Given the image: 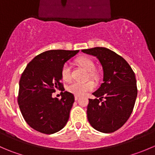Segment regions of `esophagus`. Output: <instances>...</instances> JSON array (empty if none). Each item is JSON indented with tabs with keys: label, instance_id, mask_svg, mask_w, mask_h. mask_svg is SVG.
Listing matches in <instances>:
<instances>
[{
	"label": "esophagus",
	"instance_id": "34e87169",
	"mask_svg": "<svg viewBox=\"0 0 155 155\" xmlns=\"http://www.w3.org/2000/svg\"><path fill=\"white\" fill-rule=\"evenodd\" d=\"M79 98V95H75V100H78Z\"/></svg>",
	"mask_w": 155,
	"mask_h": 155
}]
</instances>
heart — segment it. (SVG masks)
Segmentation results:
<instances>
[{"label":"heart","instance_id":"obj_1","mask_svg":"<svg viewBox=\"0 0 155 155\" xmlns=\"http://www.w3.org/2000/svg\"><path fill=\"white\" fill-rule=\"evenodd\" d=\"M76 63L83 67L85 70L88 71V74L90 76H95V73L93 71L94 69V63L92 60L87 57H82L76 60ZM61 79L64 82H69L71 79V67L68 63H66L63 65L61 70ZM94 83L91 81H86V82H74L70 84L67 87V91L70 93L76 94V95H83L88 91H91L94 88Z\"/></svg>","mask_w":155,"mask_h":155}]
</instances>
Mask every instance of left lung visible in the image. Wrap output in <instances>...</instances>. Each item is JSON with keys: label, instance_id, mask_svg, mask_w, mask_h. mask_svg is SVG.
<instances>
[{"label": "left lung", "instance_id": "8db88e82", "mask_svg": "<svg viewBox=\"0 0 155 155\" xmlns=\"http://www.w3.org/2000/svg\"><path fill=\"white\" fill-rule=\"evenodd\" d=\"M93 55L103 67L104 82L88 99L87 117L94 130L104 133L117 131L128 120L137 97L135 73L121 56L106 48L82 50Z\"/></svg>", "mask_w": 155, "mask_h": 155}]
</instances>
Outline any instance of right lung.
Segmentation results:
<instances>
[{
	"instance_id": "right-lung-1",
	"label": "right lung",
	"mask_w": 155,
	"mask_h": 155,
	"mask_svg": "<svg viewBox=\"0 0 155 155\" xmlns=\"http://www.w3.org/2000/svg\"><path fill=\"white\" fill-rule=\"evenodd\" d=\"M79 51L51 50L37 55L24 70L19 80L18 104L30 127L45 134L62 130L68 121L74 95L62 93L61 99L52 97L57 89L64 91L61 70Z\"/></svg>"
}]
</instances>
